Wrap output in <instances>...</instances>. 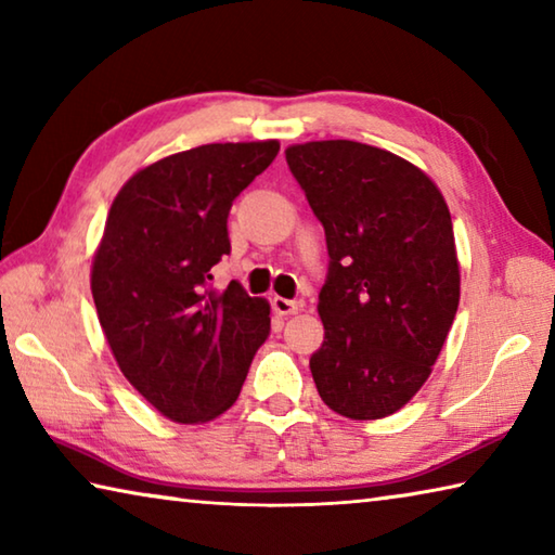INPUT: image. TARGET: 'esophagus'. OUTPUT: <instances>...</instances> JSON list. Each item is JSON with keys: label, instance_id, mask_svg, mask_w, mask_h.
I'll return each instance as SVG.
<instances>
[{"label": "esophagus", "instance_id": "obj_1", "mask_svg": "<svg viewBox=\"0 0 555 555\" xmlns=\"http://www.w3.org/2000/svg\"><path fill=\"white\" fill-rule=\"evenodd\" d=\"M271 306H274V311H276L279 315H296V313L300 311V308H304V300L274 296V300H271Z\"/></svg>", "mask_w": 555, "mask_h": 555}]
</instances>
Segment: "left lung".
<instances>
[{
  "instance_id": "obj_1",
  "label": "left lung",
  "mask_w": 555,
  "mask_h": 555,
  "mask_svg": "<svg viewBox=\"0 0 555 555\" xmlns=\"http://www.w3.org/2000/svg\"><path fill=\"white\" fill-rule=\"evenodd\" d=\"M286 164L331 257L315 389L340 416L384 418L424 387L455 321L460 264L446 198L406 158L350 139L294 144Z\"/></svg>"
}]
</instances>
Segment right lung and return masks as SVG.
<instances>
[{"mask_svg":"<svg viewBox=\"0 0 555 555\" xmlns=\"http://www.w3.org/2000/svg\"><path fill=\"white\" fill-rule=\"evenodd\" d=\"M279 142L205 144L166 156L121 185L92 259L90 288L119 370L176 424H205L240 397L269 335V304L237 281L212 288L230 255L232 201Z\"/></svg>","mask_w":555,"mask_h":555,"instance_id":"add662e5","label":"right lung"}]
</instances>
